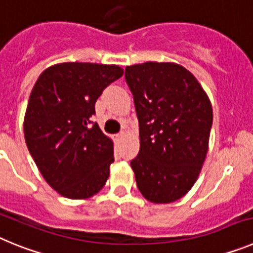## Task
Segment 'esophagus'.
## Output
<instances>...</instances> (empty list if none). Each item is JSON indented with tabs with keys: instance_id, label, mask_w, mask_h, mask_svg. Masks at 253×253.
I'll return each mask as SVG.
<instances>
[{
	"instance_id": "1",
	"label": "esophagus",
	"mask_w": 253,
	"mask_h": 253,
	"mask_svg": "<svg viewBox=\"0 0 253 253\" xmlns=\"http://www.w3.org/2000/svg\"><path fill=\"white\" fill-rule=\"evenodd\" d=\"M123 137V133H119V134H115V139H120V138Z\"/></svg>"
}]
</instances>
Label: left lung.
Instances as JSON below:
<instances>
[{
	"instance_id": "left-lung-1",
	"label": "left lung",
	"mask_w": 253,
	"mask_h": 253,
	"mask_svg": "<svg viewBox=\"0 0 253 253\" xmlns=\"http://www.w3.org/2000/svg\"><path fill=\"white\" fill-rule=\"evenodd\" d=\"M139 120V153L130 162L140 194L154 204L189 193L209 149L213 109L193 73L171 62L125 68Z\"/></svg>"
}]
</instances>
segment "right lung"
Listing matches in <instances>:
<instances>
[{
    "label": "right lung",
    "instance_id": "obj_1",
    "mask_svg": "<svg viewBox=\"0 0 253 253\" xmlns=\"http://www.w3.org/2000/svg\"><path fill=\"white\" fill-rule=\"evenodd\" d=\"M123 73L116 64L67 62L46 68L33 87L26 146L44 180L64 198L88 199L106 184L114 143L91 116L105 87Z\"/></svg>",
    "mask_w": 253,
    "mask_h": 253
}]
</instances>
